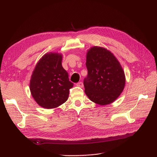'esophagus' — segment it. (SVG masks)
<instances>
[{"label": "esophagus", "instance_id": "34e87169", "mask_svg": "<svg viewBox=\"0 0 157 157\" xmlns=\"http://www.w3.org/2000/svg\"><path fill=\"white\" fill-rule=\"evenodd\" d=\"M77 86L79 87H83V83L82 82H78L77 83Z\"/></svg>", "mask_w": 157, "mask_h": 157}]
</instances>
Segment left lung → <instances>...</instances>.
Returning <instances> with one entry per match:
<instances>
[{
	"label": "left lung",
	"instance_id": "left-lung-1",
	"mask_svg": "<svg viewBox=\"0 0 157 157\" xmlns=\"http://www.w3.org/2000/svg\"><path fill=\"white\" fill-rule=\"evenodd\" d=\"M86 65L84 92L90 100L101 105L115 101L125 84L124 73L115 57L107 49L94 46L88 52Z\"/></svg>",
	"mask_w": 157,
	"mask_h": 157
}]
</instances>
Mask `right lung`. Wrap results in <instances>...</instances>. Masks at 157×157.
<instances>
[{
    "label": "right lung",
    "instance_id": "add662e5",
    "mask_svg": "<svg viewBox=\"0 0 157 157\" xmlns=\"http://www.w3.org/2000/svg\"><path fill=\"white\" fill-rule=\"evenodd\" d=\"M62 56L57 53L45 54L36 64L30 81L32 96L39 105L52 109L67 100L73 83L61 65Z\"/></svg>",
    "mask_w": 157,
    "mask_h": 157
}]
</instances>
